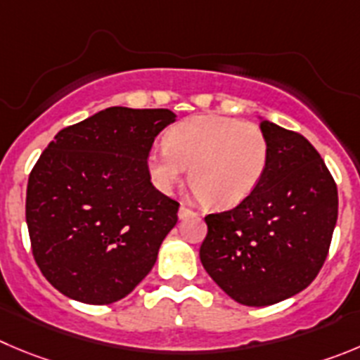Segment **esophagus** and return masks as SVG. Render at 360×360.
<instances>
[{
    "mask_svg": "<svg viewBox=\"0 0 360 360\" xmlns=\"http://www.w3.org/2000/svg\"><path fill=\"white\" fill-rule=\"evenodd\" d=\"M188 214H193V211H191L188 206H184V204H181V207H179V218L188 217Z\"/></svg>",
    "mask_w": 360,
    "mask_h": 360,
    "instance_id": "1",
    "label": "esophagus"
}]
</instances>
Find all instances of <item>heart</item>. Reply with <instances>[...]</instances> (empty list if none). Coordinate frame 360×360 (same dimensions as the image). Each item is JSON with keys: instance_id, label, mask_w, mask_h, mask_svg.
<instances>
[{"instance_id": "heart-1", "label": "heart", "mask_w": 360, "mask_h": 360, "mask_svg": "<svg viewBox=\"0 0 360 360\" xmlns=\"http://www.w3.org/2000/svg\"><path fill=\"white\" fill-rule=\"evenodd\" d=\"M268 140L254 122L197 115L170 127L165 146L147 156L158 190L170 191L190 167V183L210 206L227 207L247 199L263 177Z\"/></svg>"}]
</instances>
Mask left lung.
Returning a JSON list of instances; mask_svg holds the SVG:
<instances>
[{"instance_id":"8db88e82","label":"left lung","mask_w":360,"mask_h":360,"mask_svg":"<svg viewBox=\"0 0 360 360\" xmlns=\"http://www.w3.org/2000/svg\"><path fill=\"white\" fill-rule=\"evenodd\" d=\"M268 161L236 207L207 214L200 263L233 300L264 307L300 293L327 259L338 186L300 133L263 120Z\"/></svg>"}]
</instances>
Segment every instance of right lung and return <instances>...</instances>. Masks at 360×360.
Instances as JSON below:
<instances>
[{
  "label": "right lung",
  "instance_id": "add662e5",
  "mask_svg": "<svg viewBox=\"0 0 360 360\" xmlns=\"http://www.w3.org/2000/svg\"><path fill=\"white\" fill-rule=\"evenodd\" d=\"M176 120L165 108H106L58 131L33 167L26 224L37 266L60 293L113 304L153 270L179 202L150 183L147 156Z\"/></svg>",
  "mask_w": 360,
  "mask_h": 360
}]
</instances>
